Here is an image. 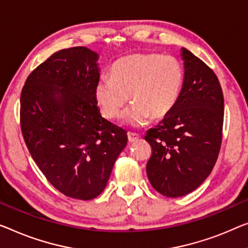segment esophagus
<instances>
[{"instance_id":"esophagus-1","label":"esophagus","mask_w":248,"mask_h":248,"mask_svg":"<svg viewBox=\"0 0 248 248\" xmlns=\"http://www.w3.org/2000/svg\"><path fill=\"white\" fill-rule=\"evenodd\" d=\"M139 138H140V136L137 134H132V132H129L128 134V140H129V142H131V143L138 141Z\"/></svg>"}]
</instances>
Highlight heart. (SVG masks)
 Here are the masks:
<instances>
[{
	"instance_id": "b5f03b06",
	"label": "heart",
	"mask_w": 248,
	"mask_h": 248,
	"mask_svg": "<svg viewBox=\"0 0 248 248\" xmlns=\"http://www.w3.org/2000/svg\"><path fill=\"white\" fill-rule=\"evenodd\" d=\"M185 70L178 59L160 53H134L111 66V77L103 76L94 89L95 100L107 119H117L130 101L135 106L125 123L140 128L168 117L179 100Z\"/></svg>"
}]
</instances>
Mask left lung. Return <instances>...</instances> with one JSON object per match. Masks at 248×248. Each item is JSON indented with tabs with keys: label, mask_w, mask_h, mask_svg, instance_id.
<instances>
[{
	"label": "left lung",
	"mask_w": 248,
	"mask_h": 248,
	"mask_svg": "<svg viewBox=\"0 0 248 248\" xmlns=\"http://www.w3.org/2000/svg\"><path fill=\"white\" fill-rule=\"evenodd\" d=\"M185 81L168 117L147 131L151 146L148 179L166 197H182L201 186L218 157L224 123V95L208 65L182 49Z\"/></svg>",
	"instance_id": "8db88e82"
}]
</instances>
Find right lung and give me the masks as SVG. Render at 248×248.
Here are the masks:
<instances>
[{
    "label": "right lung",
    "mask_w": 248,
    "mask_h": 248,
    "mask_svg": "<svg viewBox=\"0 0 248 248\" xmlns=\"http://www.w3.org/2000/svg\"><path fill=\"white\" fill-rule=\"evenodd\" d=\"M98 54L84 46L53 53L21 92L20 123L33 160L54 188L90 201L107 186L127 132L101 117Z\"/></svg>",
    "instance_id": "obj_1"
}]
</instances>
